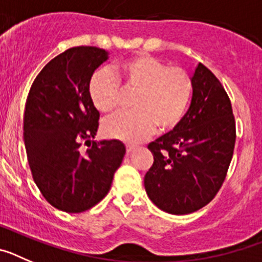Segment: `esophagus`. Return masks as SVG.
I'll list each match as a JSON object with an SVG mask.
<instances>
[{
  "label": "esophagus",
  "instance_id": "obj_1",
  "mask_svg": "<svg viewBox=\"0 0 262 262\" xmlns=\"http://www.w3.org/2000/svg\"><path fill=\"white\" fill-rule=\"evenodd\" d=\"M135 145L134 144H127L126 145V149H127V154H131V152L134 151V149H135Z\"/></svg>",
  "mask_w": 262,
  "mask_h": 262
}]
</instances>
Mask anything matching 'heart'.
Segmentation results:
<instances>
[{
  "mask_svg": "<svg viewBox=\"0 0 262 262\" xmlns=\"http://www.w3.org/2000/svg\"><path fill=\"white\" fill-rule=\"evenodd\" d=\"M120 76L127 89L138 92L135 111L107 118L102 124L106 136L139 143L149 138L156 126L166 133L181 123L193 96V80L185 69L140 53L122 62ZM89 96L101 113H110L120 105L122 88L113 72L101 68L90 77Z\"/></svg>",
  "mask_w": 262,
  "mask_h": 262,
  "instance_id": "obj_1",
  "label": "heart"
}]
</instances>
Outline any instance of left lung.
<instances>
[{"label": "left lung", "instance_id": "obj_1", "mask_svg": "<svg viewBox=\"0 0 262 262\" xmlns=\"http://www.w3.org/2000/svg\"><path fill=\"white\" fill-rule=\"evenodd\" d=\"M191 80L193 97L181 123L148 145L155 161L144 177L147 195L174 215L196 211L214 198L235 148V118L224 88L201 62Z\"/></svg>", "mask_w": 262, "mask_h": 262}]
</instances>
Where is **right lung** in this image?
<instances>
[{"label": "right lung", "mask_w": 262, "mask_h": 262, "mask_svg": "<svg viewBox=\"0 0 262 262\" xmlns=\"http://www.w3.org/2000/svg\"><path fill=\"white\" fill-rule=\"evenodd\" d=\"M107 59L102 48H69L41 69L27 96L23 139L32 177L53 207L71 214L105 198L126 154L119 140L80 149L82 140L92 143L97 135L99 111L89 81Z\"/></svg>", "instance_id": "right-lung-1"}]
</instances>
